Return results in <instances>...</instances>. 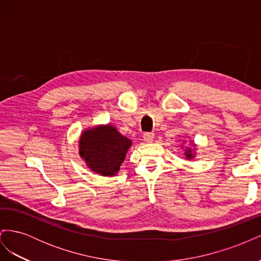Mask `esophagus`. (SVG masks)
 <instances>
[{
    "mask_svg": "<svg viewBox=\"0 0 261 261\" xmlns=\"http://www.w3.org/2000/svg\"><path fill=\"white\" fill-rule=\"evenodd\" d=\"M154 139V134L153 133H146L144 134V140L146 143H152Z\"/></svg>",
    "mask_w": 261,
    "mask_h": 261,
    "instance_id": "34e87169",
    "label": "esophagus"
}]
</instances>
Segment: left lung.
Segmentation results:
<instances>
[{"instance_id":"1","label":"left lung","mask_w":261,"mask_h":261,"mask_svg":"<svg viewBox=\"0 0 261 261\" xmlns=\"http://www.w3.org/2000/svg\"><path fill=\"white\" fill-rule=\"evenodd\" d=\"M192 145L194 147V148L192 147H186L184 149V154H185L187 160H192V159H194V158L196 156V152H195L196 145L194 144V141H192ZM181 147H183V146H181Z\"/></svg>"}]
</instances>
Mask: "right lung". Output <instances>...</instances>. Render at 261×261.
<instances>
[{"label":"right lung","mask_w":261,"mask_h":261,"mask_svg":"<svg viewBox=\"0 0 261 261\" xmlns=\"http://www.w3.org/2000/svg\"><path fill=\"white\" fill-rule=\"evenodd\" d=\"M132 140L111 124L86 128L80 137V155L93 173L102 176L116 175Z\"/></svg>","instance_id":"add662e5"}]
</instances>
